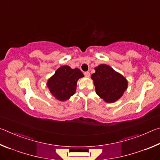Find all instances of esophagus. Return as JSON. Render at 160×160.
<instances>
[{"label": "esophagus", "instance_id": "1", "mask_svg": "<svg viewBox=\"0 0 160 160\" xmlns=\"http://www.w3.org/2000/svg\"><path fill=\"white\" fill-rule=\"evenodd\" d=\"M84 75H85L86 77H88V78H89L90 76V72H88V71H86V72H84Z\"/></svg>", "mask_w": 160, "mask_h": 160}]
</instances>
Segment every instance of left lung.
I'll return each mask as SVG.
<instances>
[{"label":"left lung","instance_id":"left-lung-1","mask_svg":"<svg viewBox=\"0 0 160 160\" xmlns=\"http://www.w3.org/2000/svg\"><path fill=\"white\" fill-rule=\"evenodd\" d=\"M92 75L96 93L107 103H112L121 98L128 88V81L120 73L106 64L96 67Z\"/></svg>","mask_w":160,"mask_h":160}]
</instances>
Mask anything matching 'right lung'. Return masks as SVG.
I'll use <instances>...</instances> for the list:
<instances>
[{"instance_id": "right-lung-1", "label": "right lung", "mask_w": 160, "mask_h": 160, "mask_svg": "<svg viewBox=\"0 0 160 160\" xmlns=\"http://www.w3.org/2000/svg\"><path fill=\"white\" fill-rule=\"evenodd\" d=\"M82 77L84 75L80 69L63 66L56 70L55 74L48 79L47 87L56 99L66 101L75 94L78 80Z\"/></svg>"}]
</instances>
